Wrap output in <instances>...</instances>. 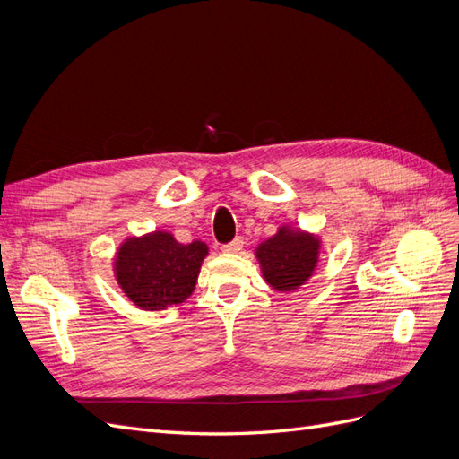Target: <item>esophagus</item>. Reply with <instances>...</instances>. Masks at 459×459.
Instances as JSON below:
<instances>
[{"label": "esophagus", "instance_id": "1", "mask_svg": "<svg viewBox=\"0 0 459 459\" xmlns=\"http://www.w3.org/2000/svg\"><path fill=\"white\" fill-rule=\"evenodd\" d=\"M243 238H235L231 243H226L224 247H221V251L224 253H231V255H238L243 251Z\"/></svg>", "mask_w": 459, "mask_h": 459}]
</instances>
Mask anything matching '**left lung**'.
<instances>
[{"mask_svg": "<svg viewBox=\"0 0 459 459\" xmlns=\"http://www.w3.org/2000/svg\"><path fill=\"white\" fill-rule=\"evenodd\" d=\"M319 255V241L314 235L280 228L277 235L264 241L256 256L266 280L277 290H293L312 275Z\"/></svg>", "mask_w": 459, "mask_h": 459, "instance_id": "8db88e82", "label": "left lung"}]
</instances>
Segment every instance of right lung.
Segmentation results:
<instances>
[{"mask_svg": "<svg viewBox=\"0 0 459 459\" xmlns=\"http://www.w3.org/2000/svg\"><path fill=\"white\" fill-rule=\"evenodd\" d=\"M206 255L204 243L182 245L164 231L132 238L117 255V280L135 307L162 310L193 293Z\"/></svg>", "mask_w": 459, "mask_h": 459, "instance_id": "right-lung-1", "label": "right lung"}]
</instances>
